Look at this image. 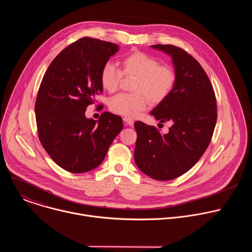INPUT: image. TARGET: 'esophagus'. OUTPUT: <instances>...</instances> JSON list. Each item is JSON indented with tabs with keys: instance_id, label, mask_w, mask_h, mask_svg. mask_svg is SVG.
Instances as JSON below:
<instances>
[{
	"instance_id": "1",
	"label": "esophagus",
	"mask_w": 252,
	"mask_h": 252,
	"mask_svg": "<svg viewBox=\"0 0 252 252\" xmlns=\"http://www.w3.org/2000/svg\"><path fill=\"white\" fill-rule=\"evenodd\" d=\"M124 122H125V124L126 125V126H132L133 125V120H131V119H129V118H125L124 119Z\"/></svg>"
}]
</instances>
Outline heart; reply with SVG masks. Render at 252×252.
<instances>
[{"label":"heart","instance_id":"obj_1","mask_svg":"<svg viewBox=\"0 0 252 252\" xmlns=\"http://www.w3.org/2000/svg\"><path fill=\"white\" fill-rule=\"evenodd\" d=\"M125 75L136 76L132 94H119L110 100L113 113L133 119L152 103L162 101L171 92L175 83V73L167 64H158V61L142 52H132L122 59ZM122 70L112 63H105L99 73L101 87L107 92L118 89Z\"/></svg>","mask_w":252,"mask_h":252}]
</instances>
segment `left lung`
<instances>
[{"label":"left lung","instance_id":"left-lung-1","mask_svg":"<svg viewBox=\"0 0 252 252\" xmlns=\"http://www.w3.org/2000/svg\"><path fill=\"white\" fill-rule=\"evenodd\" d=\"M151 48L168 55L173 63L174 86L151 112L171 126L161 133L156 126L135 122L134 161L152 178L170 181L189 171L207 149L217 124V99L204 69L186 51L171 45Z\"/></svg>","mask_w":252,"mask_h":252}]
</instances>
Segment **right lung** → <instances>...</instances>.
Returning a JSON list of instances; mask_svg holds the SVG:
<instances>
[{
	"mask_svg": "<svg viewBox=\"0 0 252 252\" xmlns=\"http://www.w3.org/2000/svg\"><path fill=\"white\" fill-rule=\"evenodd\" d=\"M118 51L113 43L80 39L54 59L43 78L34 105L39 138L66 171L83 173L97 167L124 127L122 118L109 112L97 121L85 115L102 93V65Z\"/></svg>",
	"mask_w": 252,
	"mask_h": 252,
	"instance_id": "1",
	"label": "right lung"
}]
</instances>
